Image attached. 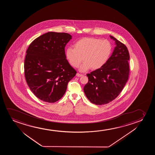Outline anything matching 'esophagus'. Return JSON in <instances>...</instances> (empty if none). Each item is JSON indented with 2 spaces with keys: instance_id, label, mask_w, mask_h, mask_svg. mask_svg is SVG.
<instances>
[{
  "instance_id": "esophagus-1",
  "label": "esophagus",
  "mask_w": 155,
  "mask_h": 155,
  "mask_svg": "<svg viewBox=\"0 0 155 155\" xmlns=\"http://www.w3.org/2000/svg\"><path fill=\"white\" fill-rule=\"evenodd\" d=\"M76 76L77 77H80L83 76V74H77Z\"/></svg>"
}]
</instances>
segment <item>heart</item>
Segmentation results:
<instances>
[{
  "label": "heart",
  "instance_id": "b5f03b06",
  "mask_svg": "<svg viewBox=\"0 0 155 155\" xmlns=\"http://www.w3.org/2000/svg\"><path fill=\"white\" fill-rule=\"evenodd\" d=\"M74 48L66 49V59L74 68L78 67L83 60L84 62L80 67L81 71H85L90 68L92 70L102 68L108 61L112 51L109 41L93 37L79 39L74 43Z\"/></svg>",
  "mask_w": 155,
  "mask_h": 155
}]
</instances>
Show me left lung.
<instances>
[{
	"label": "left lung",
	"instance_id": "obj_1",
	"mask_svg": "<svg viewBox=\"0 0 155 155\" xmlns=\"http://www.w3.org/2000/svg\"><path fill=\"white\" fill-rule=\"evenodd\" d=\"M112 54L103 67L87 74L88 81L84 91L89 101L96 105L107 104L119 96L129 74V53L127 48L117 38Z\"/></svg>",
	"mask_w": 155,
	"mask_h": 155
}]
</instances>
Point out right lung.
<instances>
[{
	"instance_id": "right-lung-1",
	"label": "right lung",
	"mask_w": 155,
	"mask_h": 155,
	"mask_svg": "<svg viewBox=\"0 0 155 155\" xmlns=\"http://www.w3.org/2000/svg\"><path fill=\"white\" fill-rule=\"evenodd\" d=\"M72 36L67 33L48 32L28 48L24 61L26 81L40 100L54 103L66 93L77 72L68 63L64 48Z\"/></svg>"
}]
</instances>
